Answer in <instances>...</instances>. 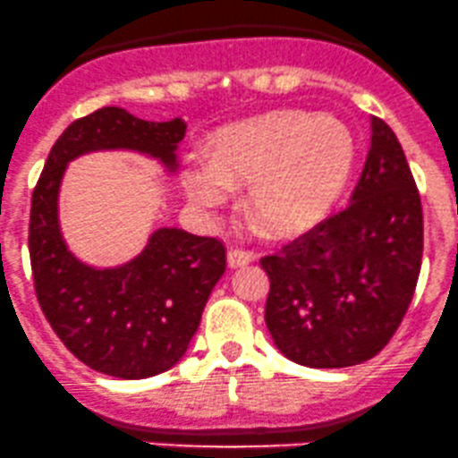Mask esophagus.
Instances as JSON below:
<instances>
[{"label": "esophagus", "mask_w": 458, "mask_h": 458, "mask_svg": "<svg viewBox=\"0 0 458 458\" xmlns=\"http://www.w3.org/2000/svg\"><path fill=\"white\" fill-rule=\"evenodd\" d=\"M249 262H253V253H249V250L235 249V247H231V249L227 250V264H229V268L247 267Z\"/></svg>", "instance_id": "obj_1"}]
</instances>
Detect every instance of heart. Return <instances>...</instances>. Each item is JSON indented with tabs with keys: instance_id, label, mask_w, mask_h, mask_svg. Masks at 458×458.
Wrapping results in <instances>:
<instances>
[{
	"instance_id": "1",
	"label": "heart",
	"mask_w": 458,
	"mask_h": 458,
	"mask_svg": "<svg viewBox=\"0 0 458 458\" xmlns=\"http://www.w3.org/2000/svg\"><path fill=\"white\" fill-rule=\"evenodd\" d=\"M353 137L332 115L284 111L220 132L214 157L191 155L183 168L190 203L214 214L249 183V203L275 229L317 218L345 185Z\"/></svg>"
}]
</instances>
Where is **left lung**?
I'll return each instance as SVG.
<instances>
[{"label":"left lung","mask_w":458,"mask_h":458,"mask_svg":"<svg viewBox=\"0 0 458 458\" xmlns=\"http://www.w3.org/2000/svg\"><path fill=\"white\" fill-rule=\"evenodd\" d=\"M424 214L395 132L371 117V146L349 203L259 259L267 327L284 356L341 369L380 353L412 301Z\"/></svg>","instance_id":"obj_1"}]
</instances>
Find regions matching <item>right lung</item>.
I'll return each mask as SVG.
<instances>
[{
  "mask_svg": "<svg viewBox=\"0 0 458 458\" xmlns=\"http://www.w3.org/2000/svg\"><path fill=\"white\" fill-rule=\"evenodd\" d=\"M185 129L181 117L146 122L120 106L93 111L63 131L32 191L28 247L38 306L63 345L106 376L141 380L183 358L227 253L218 238L164 227L124 267H87L58 227L63 174L85 152L117 148L144 152L174 172Z\"/></svg>",
  "mask_w": 458,
  "mask_h": 458,
  "instance_id": "add662e5",
  "label": "right lung"
}]
</instances>
